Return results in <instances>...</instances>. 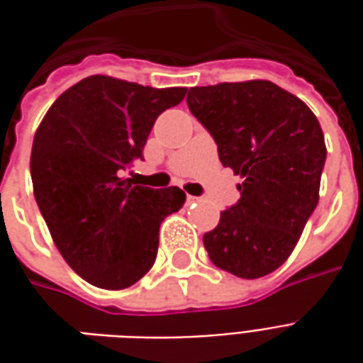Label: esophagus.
Segmentation results:
<instances>
[{
  "instance_id": "34e87169",
  "label": "esophagus",
  "mask_w": 363,
  "mask_h": 363,
  "mask_svg": "<svg viewBox=\"0 0 363 363\" xmlns=\"http://www.w3.org/2000/svg\"><path fill=\"white\" fill-rule=\"evenodd\" d=\"M189 202H200V198H198V196H189Z\"/></svg>"
}]
</instances>
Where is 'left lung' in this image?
Wrapping results in <instances>:
<instances>
[{"mask_svg": "<svg viewBox=\"0 0 363 363\" xmlns=\"http://www.w3.org/2000/svg\"><path fill=\"white\" fill-rule=\"evenodd\" d=\"M186 103L218 143L221 165L243 179L239 202L204 233L210 260L239 278L267 276L288 260L319 202L327 159L319 120L264 79L190 87Z\"/></svg>", "mask_w": 363, "mask_h": 363, "instance_id": "8db88e82", "label": "left lung"}]
</instances>
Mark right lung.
I'll list each match as a JSON object with an SVG mask.
<instances>
[{
  "label": "right lung",
  "mask_w": 363,
  "mask_h": 363,
  "mask_svg": "<svg viewBox=\"0 0 363 363\" xmlns=\"http://www.w3.org/2000/svg\"><path fill=\"white\" fill-rule=\"evenodd\" d=\"M184 95L186 87L91 75L62 93L36 130V204L60 255L96 288H130L150 272L161 221L186 200L177 186L153 190L124 179L159 114Z\"/></svg>",
  "instance_id": "1"
}]
</instances>
